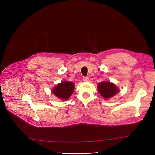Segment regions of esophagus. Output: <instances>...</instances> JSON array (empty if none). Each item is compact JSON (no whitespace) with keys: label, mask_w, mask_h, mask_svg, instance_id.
I'll use <instances>...</instances> for the list:
<instances>
[{"label":"esophagus","mask_w":155,"mask_h":155,"mask_svg":"<svg viewBox=\"0 0 155 155\" xmlns=\"http://www.w3.org/2000/svg\"><path fill=\"white\" fill-rule=\"evenodd\" d=\"M83 81L84 82H87L89 81V78L88 77H83Z\"/></svg>","instance_id":"obj_1"}]
</instances>
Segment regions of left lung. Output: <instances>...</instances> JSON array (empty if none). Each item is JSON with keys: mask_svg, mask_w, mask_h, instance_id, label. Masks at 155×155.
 Instances as JSON below:
<instances>
[{"mask_svg": "<svg viewBox=\"0 0 155 155\" xmlns=\"http://www.w3.org/2000/svg\"><path fill=\"white\" fill-rule=\"evenodd\" d=\"M98 88L99 93L104 98H109L114 96L117 92L118 91V89L116 86L110 82H101L98 84Z\"/></svg>", "mask_w": 155, "mask_h": 155, "instance_id": "left-lung-1", "label": "left lung"}]
</instances>
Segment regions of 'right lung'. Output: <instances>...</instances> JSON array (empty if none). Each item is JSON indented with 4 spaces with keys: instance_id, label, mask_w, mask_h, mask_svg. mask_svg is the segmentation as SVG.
I'll return each instance as SVG.
<instances>
[{
    "instance_id": "1",
    "label": "right lung",
    "mask_w": 155,
    "mask_h": 155,
    "mask_svg": "<svg viewBox=\"0 0 155 155\" xmlns=\"http://www.w3.org/2000/svg\"><path fill=\"white\" fill-rule=\"evenodd\" d=\"M74 88V84L73 83L64 81L58 84L52 91L57 97L63 100H67L72 94Z\"/></svg>"
}]
</instances>
